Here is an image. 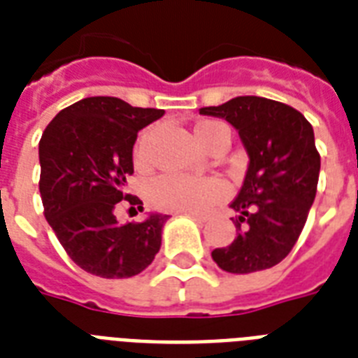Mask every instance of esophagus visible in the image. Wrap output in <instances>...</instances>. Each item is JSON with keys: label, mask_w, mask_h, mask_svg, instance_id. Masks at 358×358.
Listing matches in <instances>:
<instances>
[{"label": "esophagus", "mask_w": 358, "mask_h": 358, "mask_svg": "<svg viewBox=\"0 0 358 358\" xmlns=\"http://www.w3.org/2000/svg\"><path fill=\"white\" fill-rule=\"evenodd\" d=\"M189 215H191V217H193V219H196V221H201V223H206L208 219H210V217H208V215H206V213H189Z\"/></svg>", "instance_id": "1"}]
</instances>
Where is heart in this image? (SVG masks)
<instances>
[{"label":"heart","mask_w":358,"mask_h":358,"mask_svg":"<svg viewBox=\"0 0 358 358\" xmlns=\"http://www.w3.org/2000/svg\"><path fill=\"white\" fill-rule=\"evenodd\" d=\"M195 134L202 145L210 148L221 134H230L223 122L206 120L196 124ZM154 131L146 129L135 145V165L145 167L150 162ZM229 187L217 176H187V174H163L148 187L152 204L169 212H202L224 199Z\"/></svg>","instance_id":"heart-1"}]
</instances>
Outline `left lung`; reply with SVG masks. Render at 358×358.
Listing matches in <instances>:
<instances>
[{
    "mask_svg": "<svg viewBox=\"0 0 358 358\" xmlns=\"http://www.w3.org/2000/svg\"><path fill=\"white\" fill-rule=\"evenodd\" d=\"M201 113L229 120L250 157L230 204L238 236L212 250L213 262L239 275L277 266L297 243L316 199L322 159L314 129L297 109L260 96L232 98Z\"/></svg>",
    "mask_w": 358,
    "mask_h": 358,
    "instance_id": "obj_1",
    "label": "left lung"
}]
</instances>
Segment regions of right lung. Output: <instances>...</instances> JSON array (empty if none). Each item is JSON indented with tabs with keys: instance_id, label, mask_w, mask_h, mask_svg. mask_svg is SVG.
Masks as SVG:
<instances>
[{
	"instance_id": "obj_1",
	"label": "right lung",
	"mask_w": 358,
	"mask_h": 358,
	"mask_svg": "<svg viewBox=\"0 0 358 358\" xmlns=\"http://www.w3.org/2000/svg\"><path fill=\"white\" fill-rule=\"evenodd\" d=\"M163 113L120 98L91 96L59 111L42 134L38 189L44 217L66 255L91 275H139L162 247L169 215L120 224L115 212L122 202L143 210L139 196L126 193V178L134 174L137 131Z\"/></svg>"
}]
</instances>
